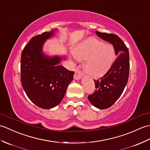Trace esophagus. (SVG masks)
Here are the masks:
<instances>
[{"mask_svg": "<svg viewBox=\"0 0 150 150\" xmlns=\"http://www.w3.org/2000/svg\"><path fill=\"white\" fill-rule=\"evenodd\" d=\"M82 76V73L79 69H76L75 73L74 74V79L79 80Z\"/></svg>", "mask_w": 150, "mask_h": 150, "instance_id": "esophagus-1", "label": "esophagus"}]
</instances>
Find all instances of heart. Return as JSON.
<instances>
[{
    "mask_svg": "<svg viewBox=\"0 0 150 150\" xmlns=\"http://www.w3.org/2000/svg\"><path fill=\"white\" fill-rule=\"evenodd\" d=\"M73 54L78 61H85L84 70L93 76L105 74L112 66L115 57L112 45L104 44L95 38L89 39L79 45Z\"/></svg>",
    "mask_w": 150,
    "mask_h": 150,
    "instance_id": "1",
    "label": "heart"
}]
</instances>
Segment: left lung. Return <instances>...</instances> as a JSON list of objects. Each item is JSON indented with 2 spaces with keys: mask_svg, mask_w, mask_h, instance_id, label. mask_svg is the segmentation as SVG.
Listing matches in <instances>:
<instances>
[{
  "mask_svg": "<svg viewBox=\"0 0 150 150\" xmlns=\"http://www.w3.org/2000/svg\"><path fill=\"white\" fill-rule=\"evenodd\" d=\"M96 34L102 40L112 44L115 54H119L109 71L99 80H94L96 90L88 96V100L93 105L105 109L116 102L127 85L130 69L129 53L123 41L116 34L99 31H96Z\"/></svg>",
  "mask_w": 150,
  "mask_h": 150,
  "instance_id": "left-lung-1",
  "label": "left lung"
}]
</instances>
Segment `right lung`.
I'll list each match as a JSON object with an SVG mask.
<instances>
[{
	"mask_svg": "<svg viewBox=\"0 0 150 150\" xmlns=\"http://www.w3.org/2000/svg\"><path fill=\"white\" fill-rule=\"evenodd\" d=\"M54 30L34 36L21 55V82L31 102L42 109L60 103L74 71L59 64L62 57H49L42 52L45 41L54 35Z\"/></svg>",
	"mask_w": 150,
	"mask_h": 150,
	"instance_id": "right-lung-1",
	"label": "right lung"
}]
</instances>
